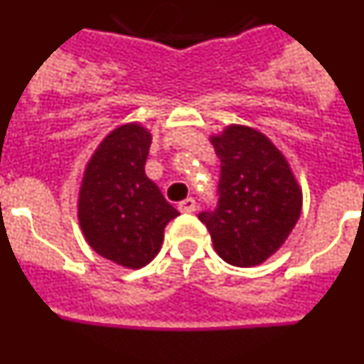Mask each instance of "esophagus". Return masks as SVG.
I'll list each match as a JSON object with an SVG mask.
<instances>
[{"mask_svg": "<svg viewBox=\"0 0 364 364\" xmlns=\"http://www.w3.org/2000/svg\"><path fill=\"white\" fill-rule=\"evenodd\" d=\"M178 210L182 213H193V211L197 210V202H195V198H186V200H182L178 204Z\"/></svg>", "mask_w": 364, "mask_h": 364, "instance_id": "obj_1", "label": "esophagus"}]
</instances>
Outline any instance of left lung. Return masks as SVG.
Segmentation results:
<instances>
[{"instance_id": "obj_1", "label": "left lung", "mask_w": 364, "mask_h": 364, "mask_svg": "<svg viewBox=\"0 0 364 364\" xmlns=\"http://www.w3.org/2000/svg\"><path fill=\"white\" fill-rule=\"evenodd\" d=\"M210 140L220 159L218 202L198 218L228 264H262L301 217V186L284 154L260 131L233 124Z\"/></svg>"}]
</instances>
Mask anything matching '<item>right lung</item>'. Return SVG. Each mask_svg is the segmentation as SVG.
Masks as SVG:
<instances>
[{
    "label": "right lung",
    "mask_w": 364,
    "mask_h": 364,
    "mask_svg": "<svg viewBox=\"0 0 364 364\" xmlns=\"http://www.w3.org/2000/svg\"><path fill=\"white\" fill-rule=\"evenodd\" d=\"M151 133L131 122L112 129L87 162L78 195V220L89 246L124 268L149 264L164 228L178 211L147 178Z\"/></svg>",
    "instance_id": "add662e5"
}]
</instances>
